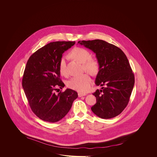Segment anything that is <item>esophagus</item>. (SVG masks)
<instances>
[{
  "instance_id": "1",
  "label": "esophagus",
  "mask_w": 157,
  "mask_h": 157,
  "mask_svg": "<svg viewBox=\"0 0 157 157\" xmlns=\"http://www.w3.org/2000/svg\"><path fill=\"white\" fill-rule=\"evenodd\" d=\"M85 95H86L85 94L81 93H78V97H83V96H85Z\"/></svg>"
}]
</instances>
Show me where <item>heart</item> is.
Returning a JSON list of instances; mask_svg holds the SVG:
<instances>
[{"instance_id": "1", "label": "heart", "mask_w": 157, "mask_h": 157, "mask_svg": "<svg viewBox=\"0 0 157 157\" xmlns=\"http://www.w3.org/2000/svg\"><path fill=\"white\" fill-rule=\"evenodd\" d=\"M70 56L75 59L83 63V70L88 73L95 75L99 71V63L95 59L91 57L90 52L86 49L75 47L70 53ZM59 72L63 76H66V58L62 57L59 61ZM91 79L89 74H84L71 78L67 82V86L71 89L76 90L80 93H86L89 91L91 87Z\"/></svg>"}]
</instances>
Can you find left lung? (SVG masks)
I'll list each match as a JSON object with an SVG mask.
<instances>
[{"label":"left lung","mask_w":157,"mask_h":157,"mask_svg":"<svg viewBox=\"0 0 157 157\" xmlns=\"http://www.w3.org/2000/svg\"><path fill=\"white\" fill-rule=\"evenodd\" d=\"M78 43L96 54L99 65L95 84L102 87L93 94L97 103L91 109L101 118L116 117L128 103L135 83L126 56L118 47L104 40H82Z\"/></svg>","instance_id":"1"}]
</instances>
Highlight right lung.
I'll return each mask as SVG.
<instances>
[{
  "label": "right lung",
  "instance_id": "right-lung-1",
  "mask_svg": "<svg viewBox=\"0 0 157 157\" xmlns=\"http://www.w3.org/2000/svg\"><path fill=\"white\" fill-rule=\"evenodd\" d=\"M75 41H55L41 48L30 56L22 78V87L33 113L42 120L56 122L70 110L77 97L76 91L67 89L60 78L59 61L62 54Z\"/></svg>",
  "mask_w": 157,
  "mask_h": 157
}]
</instances>
